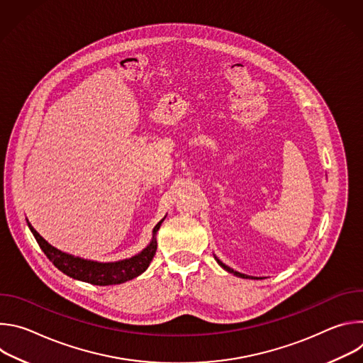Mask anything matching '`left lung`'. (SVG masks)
<instances>
[{
    "instance_id": "obj_1",
    "label": "left lung",
    "mask_w": 363,
    "mask_h": 363,
    "mask_svg": "<svg viewBox=\"0 0 363 363\" xmlns=\"http://www.w3.org/2000/svg\"><path fill=\"white\" fill-rule=\"evenodd\" d=\"M216 260H217V263H218V264H220V266H221V267H223V269H224V270H227V272H228V273H233V274H234V276H237V277H241V279H254V277H250V276H247V274H242V273H238V272H234V270H233V269H231V267H228V266H225V264H224V263H223V262H220V260H218V258H217V257H216Z\"/></svg>"
}]
</instances>
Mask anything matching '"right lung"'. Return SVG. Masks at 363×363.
<instances>
[{"mask_svg": "<svg viewBox=\"0 0 363 363\" xmlns=\"http://www.w3.org/2000/svg\"><path fill=\"white\" fill-rule=\"evenodd\" d=\"M165 218H162L153 228L152 241L146 248H143L139 254L126 258V260L115 262V263H99V262H90L84 260V258L74 257L72 254L63 252L57 248H55L51 244H48L28 223V228L31 230L34 238L37 240L40 248L47 255L48 260L53 263L60 272L67 274L72 279L86 281L94 286H112V284H121L125 281H129L139 274H142L147 266L150 264L152 258L157 252V238L155 234L160 230L161 224Z\"/></svg>", "mask_w": 363, "mask_h": 363, "instance_id": "1", "label": "right lung"}]
</instances>
